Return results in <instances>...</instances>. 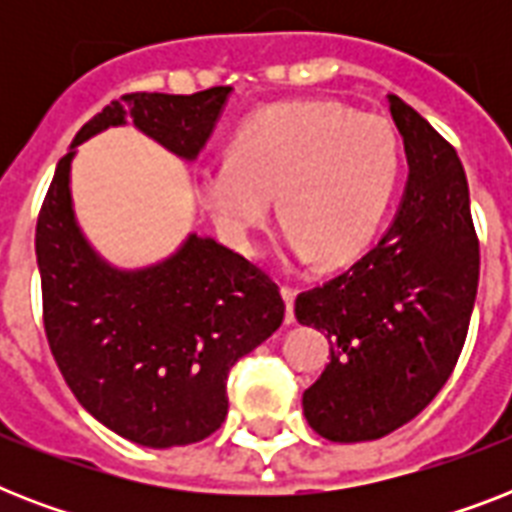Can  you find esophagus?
Here are the masks:
<instances>
[{
  "instance_id": "1",
  "label": "esophagus",
  "mask_w": 512,
  "mask_h": 512,
  "mask_svg": "<svg viewBox=\"0 0 512 512\" xmlns=\"http://www.w3.org/2000/svg\"><path fill=\"white\" fill-rule=\"evenodd\" d=\"M281 295H284V300H287V324H292V321H295V295H297V289L289 287V284H284V287H281Z\"/></svg>"
}]
</instances>
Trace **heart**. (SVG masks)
I'll use <instances>...</instances> for the list:
<instances>
[{"label":"heart","instance_id":"1","mask_svg":"<svg viewBox=\"0 0 512 512\" xmlns=\"http://www.w3.org/2000/svg\"><path fill=\"white\" fill-rule=\"evenodd\" d=\"M398 175L401 146L388 119L335 100H297L244 119L228 159L199 170V193L217 228L241 249L255 244L279 199L289 249L335 268L372 244Z\"/></svg>","mask_w":512,"mask_h":512}]
</instances>
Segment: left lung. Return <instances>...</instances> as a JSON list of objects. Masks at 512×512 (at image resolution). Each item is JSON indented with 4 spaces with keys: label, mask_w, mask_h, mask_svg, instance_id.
I'll use <instances>...</instances> for the list:
<instances>
[{
    "label": "left lung",
    "mask_w": 512,
    "mask_h": 512,
    "mask_svg": "<svg viewBox=\"0 0 512 512\" xmlns=\"http://www.w3.org/2000/svg\"><path fill=\"white\" fill-rule=\"evenodd\" d=\"M409 180L388 233L348 271L300 292V324L327 332L332 361L303 393L305 420L337 444L414 420L457 366L478 292L481 247L454 146L390 95Z\"/></svg>",
    "instance_id": "8db88e82"
}]
</instances>
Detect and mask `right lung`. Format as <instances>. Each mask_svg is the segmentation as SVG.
I'll return each mask as SVG.
<instances>
[{"label":"right lung","instance_id":"1","mask_svg":"<svg viewBox=\"0 0 512 512\" xmlns=\"http://www.w3.org/2000/svg\"><path fill=\"white\" fill-rule=\"evenodd\" d=\"M228 92H130L92 116L71 148L132 119L172 154L193 159ZM71 159L74 151L58 162L36 220L44 332L55 364L76 401L122 438L151 449L204 441L228 414L231 366L284 321L279 284L196 233L154 268H111L74 220Z\"/></svg>","mask_w":512,"mask_h":512}]
</instances>
